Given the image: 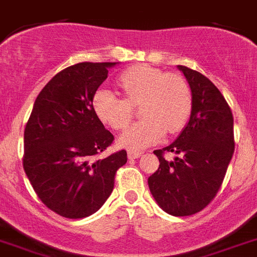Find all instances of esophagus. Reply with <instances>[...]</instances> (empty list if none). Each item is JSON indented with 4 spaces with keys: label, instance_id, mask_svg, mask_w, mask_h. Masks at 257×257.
<instances>
[{
    "label": "esophagus",
    "instance_id": "34e87169",
    "mask_svg": "<svg viewBox=\"0 0 257 257\" xmlns=\"http://www.w3.org/2000/svg\"><path fill=\"white\" fill-rule=\"evenodd\" d=\"M127 156H128V159H130V160H134V159L141 158L142 152L141 151H128Z\"/></svg>",
    "mask_w": 257,
    "mask_h": 257
}]
</instances>
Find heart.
Segmentation results:
<instances>
[{"label":"heart","mask_w":257,"mask_h":257,"mask_svg":"<svg viewBox=\"0 0 257 257\" xmlns=\"http://www.w3.org/2000/svg\"><path fill=\"white\" fill-rule=\"evenodd\" d=\"M116 84L124 99L101 88L93 95V109L102 123L119 131L130 124L133 107L139 105V115L143 119L120 135L122 147H148L162 141L167 131L177 134L188 123L193 97L189 84L182 76L137 64L122 72Z\"/></svg>","instance_id":"b5f03b06"}]
</instances>
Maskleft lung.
I'll return each instance as SVG.
<instances>
[{"label":"left lung","instance_id":"obj_1","mask_svg":"<svg viewBox=\"0 0 257 257\" xmlns=\"http://www.w3.org/2000/svg\"><path fill=\"white\" fill-rule=\"evenodd\" d=\"M177 67L189 82L192 113L179 138L154 151L160 165L148 177V186L165 213L186 217L205 209L217 196L234 154V118L219 89L206 76ZM165 152H173L176 158L165 161Z\"/></svg>","mask_w":257,"mask_h":257}]
</instances>
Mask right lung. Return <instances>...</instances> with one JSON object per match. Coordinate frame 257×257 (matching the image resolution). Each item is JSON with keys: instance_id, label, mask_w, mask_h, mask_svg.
<instances>
[{"instance_id": "add662e5", "label": "right lung", "mask_w": 257, "mask_h": 257, "mask_svg": "<svg viewBox=\"0 0 257 257\" xmlns=\"http://www.w3.org/2000/svg\"><path fill=\"white\" fill-rule=\"evenodd\" d=\"M116 63H78L51 78L25 127L23 169L40 201L80 219L94 214L113 192L124 150L98 159L113 143L93 109V95Z\"/></svg>"}]
</instances>
